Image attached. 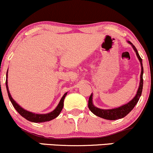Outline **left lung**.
Segmentation results:
<instances>
[{
    "mask_svg": "<svg viewBox=\"0 0 153 153\" xmlns=\"http://www.w3.org/2000/svg\"><path fill=\"white\" fill-rule=\"evenodd\" d=\"M130 44L133 46V49L135 50V53H136L137 56H138V59L141 62V80H140V85L139 88H138V91H137V94L135 95V97L130 102H128L126 105H123V106H121L119 108H114V109H111V110H102L100 108H97L93 105L92 102V94H91L89 97V100H88V108L90 109V111L92 112L93 113L96 115V116H99V117L103 118L105 119H108V120H116V119H122L124 118V116H127L132 110L134 108L135 105L137 104V102L139 100L140 97L141 95V93H142V89H143V73H144V69H143L142 66V59L141 58V56L138 54V51H137L136 48L131 43Z\"/></svg>",
    "mask_w": 153,
    "mask_h": 153,
    "instance_id": "left-lung-1",
    "label": "left lung"
}]
</instances>
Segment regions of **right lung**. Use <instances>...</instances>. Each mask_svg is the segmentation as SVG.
I'll list each match as a JSON object with an SVG mask.
<instances>
[{
	"instance_id": "add662e5",
	"label": "right lung",
	"mask_w": 153,
	"mask_h": 153,
	"mask_svg": "<svg viewBox=\"0 0 153 153\" xmlns=\"http://www.w3.org/2000/svg\"><path fill=\"white\" fill-rule=\"evenodd\" d=\"M6 76H7V74H6ZM6 90H7L8 96H9V98L11 102H12V105L14 106V108H15L17 111L18 112L19 114L21 115L23 118H25L26 119H27L28 121L32 122H48V121H51L52 119H55L56 117H57L59 115L60 112L62 111V108H63V102H64V99H65V96L67 95V93H65L63 95V97L61 99L60 102H59V105H57V107L56 108V109L54 111L49 113H47V114H35V113H31L26 110H24L23 108H22L20 105H18L15 101L13 100V99L11 97L10 94H9V88H8L7 85V79H6Z\"/></svg>"
}]
</instances>
